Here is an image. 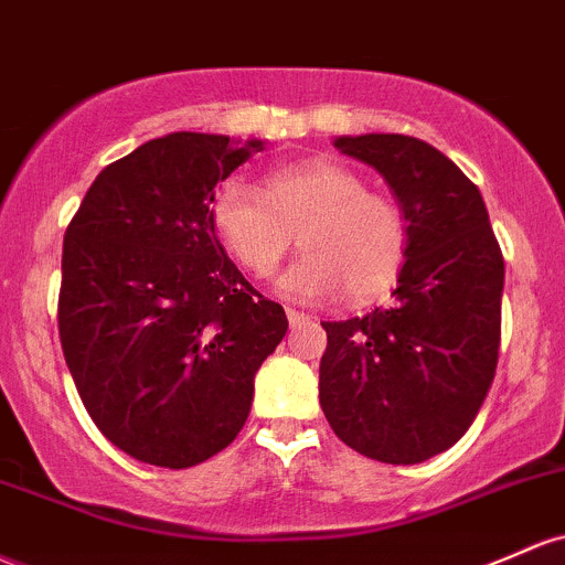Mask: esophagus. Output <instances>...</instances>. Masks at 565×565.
<instances>
[{"label": "esophagus", "instance_id": "obj_1", "mask_svg": "<svg viewBox=\"0 0 565 565\" xmlns=\"http://www.w3.org/2000/svg\"><path fill=\"white\" fill-rule=\"evenodd\" d=\"M287 319H289V327H300V324H306L308 321V316L306 313H300V311H295V308H287Z\"/></svg>", "mask_w": 565, "mask_h": 565}]
</instances>
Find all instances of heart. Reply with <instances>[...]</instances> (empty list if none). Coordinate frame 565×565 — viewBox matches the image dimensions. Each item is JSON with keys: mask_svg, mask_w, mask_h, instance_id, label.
<instances>
[{"mask_svg": "<svg viewBox=\"0 0 565 565\" xmlns=\"http://www.w3.org/2000/svg\"><path fill=\"white\" fill-rule=\"evenodd\" d=\"M209 220L235 263L257 278L276 270L300 231L306 252L278 278V289L297 300L345 292L351 306L373 302L399 281L411 249L399 203L334 160L273 169L259 190L227 179L209 201Z\"/></svg>", "mask_w": 565, "mask_h": 565, "instance_id": "b5f03b06", "label": "heart"}]
</instances>
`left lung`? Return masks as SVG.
I'll return each mask as SVG.
<instances>
[{"instance_id": "left-lung-1", "label": "left lung", "mask_w": 565, "mask_h": 565, "mask_svg": "<svg viewBox=\"0 0 565 565\" xmlns=\"http://www.w3.org/2000/svg\"><path fill=\"white\" fill-rule=\"evenodd\" d=\"M334 147L386 179L411 249L392 306L321 321V411L356 454L420 463L454 448L491 388L504 257L480 190L431 145L364 134L338 136Z\"/></svg>"}]
</instances>
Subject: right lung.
<instances>
[{
  "mask_svg": "<svg viewBox=\"0 0 565 565\" xmlns=\"http://www.w3.org/2000/svg\"><path fill=\"white\" fill-rule=\"evenodd\" d=\"M259 139L179 131L96 177L64 235L58 334L85 411L122 454L188 469L238 437L287 313L241 276L209 201Z\"/></svg>",
  "mask_w": 565,
  "mask_h": 565,
  "instance_id": "right-lung-1",
  "label": "right lung"
}]
</instances>
